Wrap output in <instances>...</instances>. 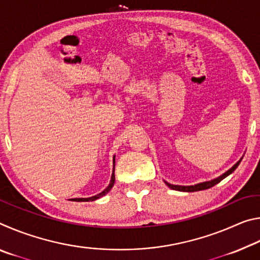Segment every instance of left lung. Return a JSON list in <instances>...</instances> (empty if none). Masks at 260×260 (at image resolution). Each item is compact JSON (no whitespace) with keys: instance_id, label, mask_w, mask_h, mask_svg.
I'll use <instances>...</instances> for the list:
<instances>
[{"instance_id":"1","label":"left lung","mask_w":260,"mask_h":260,"mask_svg":"<svg viewBox=\"0 0 260 260\" xmlns=\"http://www.w3.org/2000/svg\"><path fill=\"white\" fill-rule=\"evenodd\" d=\"M242 158L241 159L236 162V164L232 167V169H230L227 171V172H225L223 174L220 175V177L215 178L213 180H211V181H205V182H201V183H197L195 184V186H177V184H171L169 182H166V186H169L171 189H173V190H179V191H188V192H191V191H199V190H204V189H209L211 187L215 186V184L219 183L221 180L225 179L226 177H228V175L232 174L234 171L236 170V167L239 166V164L241 162Z\"/></svg>"}]
</instances>
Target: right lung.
<instances>
[{
	"label": "right lung",
	"mask_w": 260,
	"mask_h": 260,
	"mask_svg": "<svg viewBox=\"0 0 260 260\" xmlns=\"http://www.w3.org/2000/svg\"><path fill=\"white\" fill-rule=\"evenodd\" d=\"M113 184H114V156H113V171H112L111 180H110V183H109V186H108L107 188H105L102 192L98 193V195H95V196H91V197H88V199H72V201H74V202H89V201H95V200L100 199V197L104 196L105 193H108L110 190H111V188L113 187Z\"/></svg>",
	"instance_id": "1"
}]
</instances>
